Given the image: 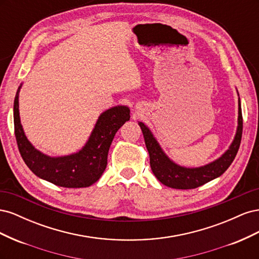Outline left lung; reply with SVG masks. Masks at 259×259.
<instances>
[{"label":"left lung","mask_w":259,"mask_h":259,"mask_svg":"<svg viewBox=\"0 0 259 259\" xmlns=\"http://www.w3.org/2000/svg\"><path fill=\"white\" fill-rule=\"evenodd\" d=\"M138 124L143 131L145 144L149 152V156H150V166L152 173L159 179V182L167 187L174 188V189H194V188H198L223 175L227 168L231 165L234 158H236L241 144L243 130L240 98L238 130L231 146L221 158L201 167L187 168L177 165L163 152L160 145L153 137L151 131L143 122H138Z\"/></svg>","instance_id":"obj_1"}]
</instances>
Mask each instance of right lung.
Listing matches in <instances>:
<instances>
[{"label": "right lung", "mask_w": 259, "mask_h": 259, "mask_svg": "<svg viewBox=\"0 0 259 259\" xmlns=\"http://www.w3.org/2000/svg\"><path fill=\"white\" fill-rule=\"evenodd\" d=\"M20 88L21 85L14 100V126L19 152L27 166L37 177L59 187L85 188L96 183L106 169L115 133L130 120L128 107L116 106L101 113L88 143L79 152L52 158L36 150L23 133L18 104Z\"/></svg>", "instance_id": "1"}]
</instances>
